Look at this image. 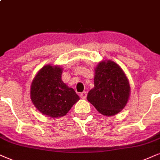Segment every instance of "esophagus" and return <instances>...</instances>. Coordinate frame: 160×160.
<instances>
[{
    "label": "esophagus",
    "instance_id": "34e87169",
    "mask_svg": "<svg viewBox=\"0 0 160 160\" xmlns=\"http://www.w3.org/2000/svg\"><path fill=\"white\" fill-rule=\"evenodd\" d=\"M80 96L82 97V98H83V99H84V98H86L87 97V92L85 91L82 92V93L80 94Z\"/></svg>",
    "mask_w": 160,
    "mask_h": 160
}]
</instances>
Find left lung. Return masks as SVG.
I'll use <instances>...</instances> for the list:
<instances>
[{
	"label": "left lung",
	"mask_w": 160,
	"mask_h": 160,
	"mask_svg": "<svg viewBox=\"0 0 160 160\" xmlns=\"http://www.w3.org/2000/svg\"><path fill=\"white\" fill-rule=\"evenodd\" d=\"M131 94L129 80L119 64L111 60L98 62L95 68L94 88L88 101L102 115L119 113L127 104Z\"/></svg>",
	"instance_id": "obj_1"
}]
</instances>
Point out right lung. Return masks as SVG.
<instances>
[{"label":"right lung","mask_w":160,"mask_h":160,"mask_svg":"<svg viewBox=\"0 0 160 160\" xmlns=\"http://www.w3.org/2000/svg\"><path fill=\"white\" fill-rule=\"evenodd\" d=\"M62 68L47 64L37 72L30 88V98L36 109L50 118L68 113L79 96L62 80Z\"/></svg>","instance_id":"1"}]
</instances>
